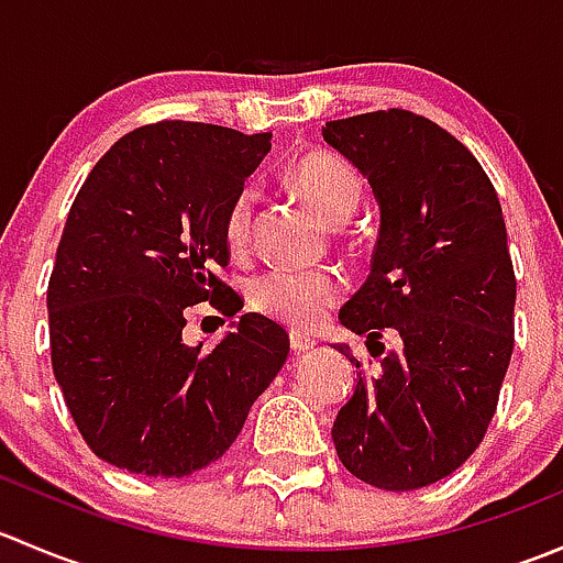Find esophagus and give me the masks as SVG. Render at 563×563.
I'll list each match as a JSON object with an SVG mask.
<instances>
[{
  "instance_id": "1",
  "label": "esophagus",
  "mask_w": 563,
  "mask_h": 563,
  "mask_svg": "<svg viewBox=\"0 0 563 563\" xmlns=\"http://www.w3.org/2000/svg\"><path fill=\"white\" fill-rule=\"evenodd\" d=\"M291 349H294V354H305V351H313L316 349V340L310 338V334H305V332H291Z\"/></svg>"
}]
</instances>
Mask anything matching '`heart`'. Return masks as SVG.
<instances>
[{
  "label": "heart",
  "mask_w": 563,
  "mask_h": 563,
  "mask_svg": "<svg viewBox=\"0 0 563 563\" xmlns=\"http://www.w3.org/2000/svg\"><path fill=\"white\" fill-rule=\"evenodd\" d=\"M291 181L299 196L329 225H343L356 212L362 198V179L349 163L332 155L299 157L291 166ZM253 229V192L242 190L225 212L223 234L231 250H245ZM343 291V280L332 272L277 269L261 275L250 286V302L264 316L291 323L297 329L316 327Z\"/></svg>",
  "instance_id": "1"
}]
</instances>
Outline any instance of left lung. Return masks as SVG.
I'll list each match as a JSON object with an SVG mask.
<instances>
[{"instance_id":"8db88e82","label":"left lung","mask_w":563,"mask_h":563,"mask_svg":"<svg viewBox=\"0 0 563 563\" xmlns=\"http://www.w3.org/2000/svg\"><path fill=\"white\" fill-rule=\"evenodd\" d=\"M321 135L371 181L382 212L371 275L340 310L382 362L356 373L334 450L367 485L417 490L460 468L496 413L518 291L501 203L455 135L411 111L338 119ZM384 328L395 350L377 343ZM334 349L362 367L349 345Z\"/></svg>"}]
</instances>
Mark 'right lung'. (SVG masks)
<instances>
[{
	"instance_id": "add662e5",
	"label": "right lung",
	"mask_w": 563,
	"mask_h": 563,
	"mask_svg": "<svg viewBox=\"0 0 563 563\" xmlns=\"http://www.w3.org/2000/svg\"><path fill=\"white\" fill-rule=\"evenodd\" d=\"M272 133L157 122L122 135L78 190L48 283L51 365L89 450L130 474L190 476L240 435L280 373L288 334L231 321L212 351L181 340L185 308L240 297L223 223Z\"/></svg>"
}]
</instances>
